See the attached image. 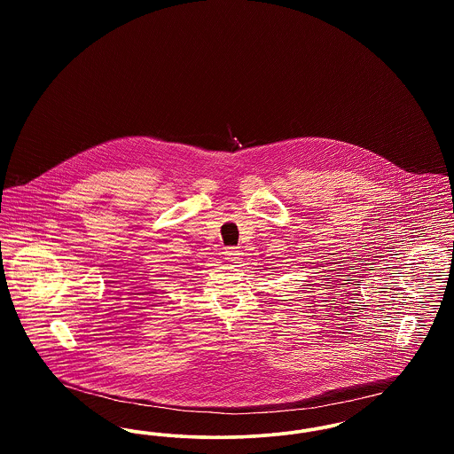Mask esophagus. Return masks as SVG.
<instances>
[{
	"label": "esophagus",
	"mask_w": 454,
	"mask_h": 454,
	"mask_svg": "<svg viewBox=\"0 0 454 454\" xmlns=\"http://www.w3.org/2000/svg\"><path fill=\"white\" fill-rule=\"evenodd\" d=\"M224 257H226L228 262H231V263H239L241 252H239V248H238V247H228V248L224 250Z\"/></svg>",
	"instance_id": "esophagus-1"
}]
</instances>
